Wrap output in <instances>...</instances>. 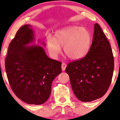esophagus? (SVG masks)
Returning a JSON list of instances; mask_svg holds the SVG:
<instances>
[{"label": "esophagus", "mask_w": 120, "mask_h": 120, "mask_svg": "<svg viewBox=\"0 0 120 120\" xmlns=\"http://www.w3.org/2000/svg\"><path fill=\"white\" fill-rule=\"evenodd\" d=\"M66 67H67V64H66L65 63H62V64H61V69H62L63 71H64Z\"/></svg>", "instance_id": "1"}]
</instances>
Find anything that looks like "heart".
Returning a JSON list of instances; mask_svg holds the SVG:
<instances>
[{"mask_svg":"<svg viewBox=\"0 0 120 120\" xmlns=\"http://www.w3.org/2000/svg\"><path fill=\"white\" fill-rule=\"evenodd\" d=\"M92 37L90 32L85 28L70 26L57 31L55 39H48V49L53 56L61 52L60 46L69 58L78 60L85 56L90 49Z\"/></svg>","mask_w":120,"mask_h":120,"instance_id":"b5f03b06","label":"heart"}]
</instances>
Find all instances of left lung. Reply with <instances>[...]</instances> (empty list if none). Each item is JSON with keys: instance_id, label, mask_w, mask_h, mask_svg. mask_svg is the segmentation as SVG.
Instances as JSON below:
<instances>
[{"instance_id": "1", "label": "left lung", "mask_w": 120, "mask_h": 120, "mask_svg": "<svg viewBox=\"0 0 120 120\" xmlns=\"http://www.w3.org/2000/svg\"><path fill=\"white\" fill-rule=\"evenodd\" d=\"M114 67L110 44L100 25L95 24L89 52L84 57L69 63L66 71L76 97L87 102L100 98L107 92Z\"/></svg>"}]
</instances>
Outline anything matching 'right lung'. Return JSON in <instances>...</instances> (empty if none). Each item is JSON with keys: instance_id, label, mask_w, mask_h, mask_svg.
<instances>
[{"instance_id": "add662e5", "label": "right lung", "mask_w": 120, "mask_h": 120, "mask_svg": "<svg viewBox=\"0 0 120 120\" xmlns=\"http://www.w3.org/2000/svg\"><path fill=\"white\" fill-rule=\"evenodd\" d=\"M31 27L22 25L10 43L5 68L17 97L38 105L49 99L53 81L61 72V62L48 57L41 46H26L34 39Z\"/></svg>"}]
</instances>
